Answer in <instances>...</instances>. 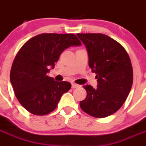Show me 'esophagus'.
Masks as SVG:
<instances>
[{"label": "esophagus", "mask_w": 146, "mask_h": 146, "mask_svg": "<svg viewBox=\"0 0 146 146\" xmlns=\"http://www.w3.org/2000/svg\"><path fill=\"white\" fill-rule=\"evenodd\" d=\"M80 87V85L78 84H76V83H72V88H79Z\"/></svg>", "instance_id": "34e87169"}]
</instances>
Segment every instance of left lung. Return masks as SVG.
<instances>
[{
  "label": "left lung",
  "instance_id": "left-lung-1",
  "mask_svg": "<svg viewBox=\"0 0 146 146\" xmlns=\"http://www.w3.org/2000/svg\"><path fill=\"white\" fill-rule=\"evenodd\" d=\"M77 35L86 45L89 66L98 82L96 88L83 86L87 96L80 106L91 116L105 118L118 111L131 91L133 69L129 56L121 44L107 35Z\"/></svg>",
  "mask_w": 146,
  "mask_h": 146
}]
</instances>
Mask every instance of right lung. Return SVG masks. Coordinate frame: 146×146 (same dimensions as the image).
<instances>
[{
	"instance_id": "obj_1",
	"label": "right lung",
	"mask_w": 146,
	"mask_h": 146,
	"mask_svg": "<svg viewBox=\"0 0 146 146\" xmlns=\"http://www.w3.org/2000/svg\"><path fill=\"white\" fill-rule=\"evenodd\" d=\"M81 42L73 33H41L27 41L17 53L11 66L10 80L15 96L29 113L44 115L57 108L71 83L57 82L47 76L60 54Z\"/></svg>"
}]
</instances>
